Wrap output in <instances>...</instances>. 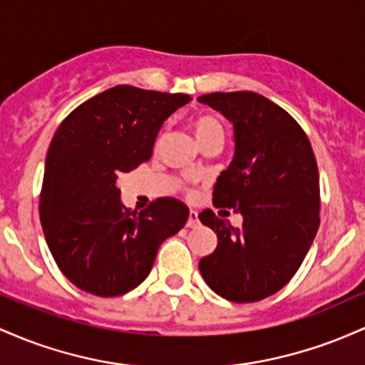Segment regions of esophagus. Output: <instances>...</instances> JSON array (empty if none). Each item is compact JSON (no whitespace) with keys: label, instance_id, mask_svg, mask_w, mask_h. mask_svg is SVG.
<instances>
[{"label":"esophagus","instance_id":"1","mask_svg":"<svg viewBox=\"0 0 365 365\" xmlns=\"http://www.w3.org/2000/svg\"><path fill=\"white\" fill-rule=\"evenodd\" d=\"M200 224V219H198V214H196V212H193L191 210L190 212V215H187V222H186V226L187 227H196Z\"/></svg>","mask_w":365,"mask_h":365}]
</instances>
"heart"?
Segmentation results:
<instances>
[{
	"label": "heart",
	"mask_w": 365,
	"mask_h": 365,
	"mask_svg": "<svg viewBox=\"0 0 365 365\" xmlns=\"http://www.w3.org/2000/svg\"><path fill=\"white\" fill-rule=\"evenodd\" d=\"M190 128L193 130L196 141L202 145V148L205 145L212 141H222L224 139V128L215 117L207 115V113H200V115H195L190 120Z\"/></svg>",
	"instance_id": "obj_1"
}]
</instances>
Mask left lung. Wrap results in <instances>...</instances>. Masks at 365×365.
Instances as JSON below:
<instances>
[{
	"instance_id": "1",
	"label": "left lung",
	"mask_w": 365,
	"mask_h": 365,
	"mask_svg": "<svg viewBox=\"0 0 365 365\" xmlns=\"http://www.w3.org/2000/svg\"><path fill=\"white\" fill-rule=\"evenodd\" d=\"M198 101L235 128V158L217 179L212 202L243 214L241 227L212 210L200 214L217 235V248L200 260V272L229 302L264 300L297 274L321 222L312 145L302 125L262 94L210 93Z\"/></svg>"
}]
</instances>
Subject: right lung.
I'll list each match as a JSON object with an SVG mask.
<instances>
[{"instance_id":"1","label":"right lung","mask_w":365,"mask_h":365,"mask_svg":"<svg viewBox=\"0 0 365 365\" xmlns=\"http://www.w3.org/2000/svg\"><path fill=\"white\" fill-rule=\"evenodd\" d=\"M190 100L115 86L73 108L56 129L39 193L41 226L58 269L83 292L134 289L162 241L186 224L190 210L170 196L128 210L117 179L150 160L163 120Z\"/></svg>"}]
</instances>
